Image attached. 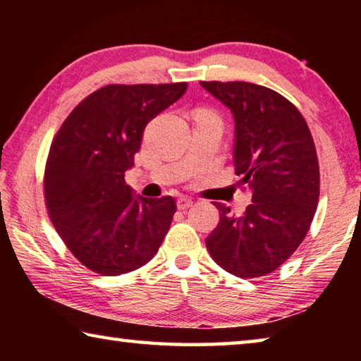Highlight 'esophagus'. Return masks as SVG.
I'll return each mask as SVG.
<instances>
[{
  "instance_id": "esophagus-1",
  "label": "esophagus",
  "mask_w": 361,
  "mask_h": 361,
  "mask_svg": "<svg viewBox=\"0 0 361 361\" xmlns=\"http://www.w3.org/2000/svg\"><path fill=\"white\" fill-rule=\"evenodd\" d=\"M192 202L194 200L191 197H188V195H180L178 200H176V207H178L180 210H186L192 205Z\"/></svg>"
}]
</instances>
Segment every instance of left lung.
<instances>
[{
	"label": "left lung",
	"mask_w": 361,
	"mask_h": 361,
	"mask_svg": "<svg viewBox=\"0 0 361 361\" xmlns=\"http://www.w3.org/2000/svg\"><path fill=\"white\" fill-rule=\"evenodd\" d=\"M235 122L234 167L252 191L242 216L213 202L219 223L205 239L213 261L235 277L271 274L295 253L312 223L320 194L315 145L298 108L264 85L202 81Z\"/></svg>",
	"instance_id": "obj_1"
}]
</instances>
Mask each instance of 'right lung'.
<instances>
[{"instance_id": "1", "label": "right lung", "mask_w": 361, "mask_h": 361, "mask_svg": "<svg viewBox=\"0 0 361 361\" xmlns=\"http://www.w3.org/2000/svg\"><path fill=\"white\" fill-rule=\"evenodd\" d=\"M186 82L105 85L79 103L49 151V216L70 252L102 276H121L157 253L175 199H148L126 185L148 122L186 92Z\"/></svg>"}]
</instances>
